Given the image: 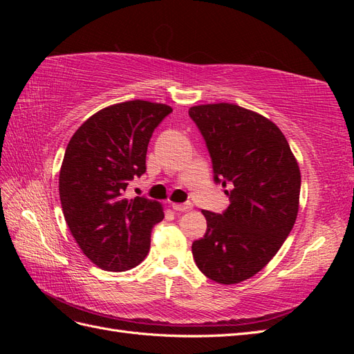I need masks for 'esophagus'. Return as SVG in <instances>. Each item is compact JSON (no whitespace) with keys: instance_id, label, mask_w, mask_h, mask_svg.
<instances>
[{"instance_id":"1","label":"esophagus","mask_w":354,"mask_h":354,"mask_svg":"<svg viewBox=\"0 0 354 354\" xmlns=\"http://www.w3.org/2000/svg\"><path fill=\"white\" fill-rule=\"evenodd\" d=\"M192 208H194V205H192L190 202H186V203H173V209L178 211V212H187Z\"/></svg>"}]
</instances>
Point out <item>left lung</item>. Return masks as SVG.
<instances>
[{
	"label": "left lung",
	"mask_w": 354,
	"mask_h": 354,
	"mask_svg": "<svg viewBox=\"0 0 354 354\" xmlns=\"http://www.w3.org/2000/svg\"><path fill=\"white\" fill-rule=\"evenodd\" d=\"M189 115L207 142L214 180L232 187L223 214L202 211L207 233L192 252L211 281L239 283L269 264L292 230L301 173L269 118L233 103L192 106Z\"/></svg>",
	"instance_id": "obj_1"
}]
</instances>
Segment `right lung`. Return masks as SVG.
Returning <instances> with one entry per match:
<instances>
[{"label":"right lung","mask_w":354,"mask_h":354,"mask_svg":"<svg viewBox=\"0 0 354 354\" xmlns=\"http://www.w3.org/2000/svg\"><path fill=\"white\" fill-rule=\"evenodd\" d=\"M173 108L130 100L91 115L68 143L59 195L72 236L97 267L125 272L151 248V230L164 218L158 201L124 196L128 181L146 171L152 133Z\"/></svg>","instance_id":"obj_1"}]
</instances>
